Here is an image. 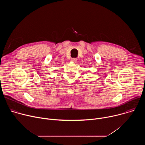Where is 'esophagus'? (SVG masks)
<instances>
[{"label": "esophagus", "instance_id": "1", "mask_svg": "<svg viewBox=\"0 0 145 145\" xmlns=\"http://www.w3.org/2000/svg\"><path fill=\"white\" fill-rule=\"evenodd\" d=\"M77 58H71V61H72V62H73V63H76V62L77 61Z\"/></svg>", "mask_w": 145, "mask_h": 145}]
</instances>
